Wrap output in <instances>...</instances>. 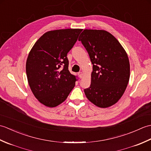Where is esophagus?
<instances>
[{
	"label": "esophagus",
	"instance_id": "34e87169",
	"mask_svg": "<svg viewBox=\"0 0 151 151\" xmlns=\"http://www.w3.org/2000/svg\"><path fill=\"white\" fill-rule=\"evenodd\" d=\"M78 75V76H79V77H80V78H82V76H83V73H82V72H79Z\"/></svg>",
	"mask_w": 151,
	"mask_h": 151
}]
</instances>
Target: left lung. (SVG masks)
<instances>
[{"label":"left lung","mask_w":151,"mask_h":151,"mask_svg":"<svg viewBox=\"0 0 151 151\" xmlns=\"http://www.w3.org/2000/svg\"><path fill=\"white\" fill-rule=\"evenodd\" d=\"M93 64L91 82L84 93L89 101L108 108L119 100L130 78L127 54L113 35L102 30L86 29L79 36Z\"/></svg>","instance_id":"8db88e82"}]
</instances>
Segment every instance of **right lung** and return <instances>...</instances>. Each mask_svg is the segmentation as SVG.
Here are the masks:
<instances>
[{"instance_id":"add662e5","label":"right lung","mask_w":151,"mask_h":151,"mask_svg":"<svg viewBox=\"0 0 151 151\" xmlns=\"http://www.w3.org/2000/svg\"><path fill=\"white\" fill-rule=\"evenodd\" d=\"M82 29H62L45 33L28 54L26 72L28 84L41 104L55 107L68 97L77 81L69 72L67 55Z\"/></svg>"}]
</instances>
